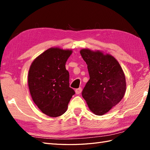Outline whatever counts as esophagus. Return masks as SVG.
<instances>
[{"label": "esophagus", "instance_id": "obj_1", "mask_svg": "<svg viewBox=\"0 0 150 150\" xmlns=\"http://www.w3.org/2000/svg\"><path fill=\"white\" fill-rule=\"evenodd\" d=\"M81 92H82V88H79L76 89V90H75V93L77 95L80 94Z\"/></svg>", "mask_w": 150, "mask_h": 150}]
</instances>
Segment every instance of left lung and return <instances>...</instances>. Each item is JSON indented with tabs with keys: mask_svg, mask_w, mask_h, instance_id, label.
Here are the masks:
<instances>
[{
	"mask_svg": "<svg viewBox=\"0 0 150 150\" xmlns=\"http://www.w3.org/2000/svg\"><path fill=\"white\" fill-rule=\"evenodd\" d=\"M80 53L90 75L82 97L91 111L103 115L122 99L126 90L125 75L119 62L110 54L86 48Z\"/></svg>",
	"mask_w": 150,
	"mask_h": 150,
	"instance_id": "8db88e82",
	"label": "left lung"
}]
</instances>
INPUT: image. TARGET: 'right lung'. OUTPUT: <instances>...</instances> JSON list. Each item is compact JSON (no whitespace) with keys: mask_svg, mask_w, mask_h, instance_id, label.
Listing matches in <instances>:
<instances>
[{"mask_svg":"<svg viewBox=\"0 0 150 150\" xmlns=\"http://www.w3.org/2000/svg\"><path fill=\"white\" fill-rule=\"evenodd\" d=\"M71 50L50 47L31 63L28 76L31 98L46 115L57 117L64 113L75 91L69 88L66 62Z\"/></svg>","mask_w":150,"mask_h":150,"instance_id":"obj_1","label":"right lung"}]
</instances>
